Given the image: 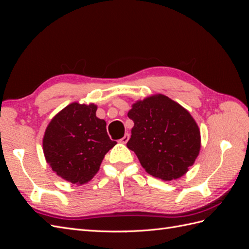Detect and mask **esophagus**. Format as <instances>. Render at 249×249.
Returning <instances> with one entry per match:
<instances>
[{
	"label": "esophagus",
	"mask_w": 249,
	"mask_h": 249,
	"mask_svg": "<svg viewBox=\"0 0 249 249\" xmlns=\"http://www.w3.org/2000/svg\"><path fill=\"white\" fill-rule=\"evenodd\" d=\"M129 139H130V135L126 133V134L124 135V137H123L122 139L118 140V142H119V143H123V144H125V143H126L127 141H129Z\"/></svg>",
	"instance_id": "obj_1"
}]
</instances>
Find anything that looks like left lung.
<instances>
[{"label": "left lung", "instance_id": "obj_1", "mask_svg": "<svg viewBox=\"0 0 249 249\" xmlns=\"http://www.w3.org/2000/svg\"><path fill=\"white\" fill-rule=\"evenodd\" d=\"M134 126L126 146L142 167L163 180L183 177L200 150V131L191 114L164 94L137 101L127 113Z\"/></svg>", "mask_w": 249, "mask_h": 249}]
</instances>
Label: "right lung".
<instances>
[{
  "mask_svg": "<svg viewBox=\"0 0 249 249\" xmlns=\"http://www.w3.org/2000/svg\"><path fill=\"white\" fill-rule=\"evenodd\" d=\"M94 104L71 103L52 118L42 139L46 161L71 184L84 185L100 169L116 141L109 138L106 122L96 117Z\"/></svg>",
  "mask_w": 249,
  "mask_h": 249,
  "instance_id": "add662e5",
  "label": "right lung"
}]
</instances>
